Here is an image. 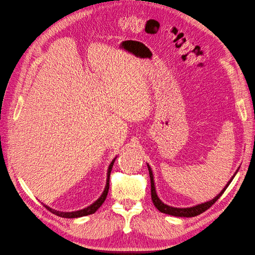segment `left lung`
<instances>
[{"label": "left lung", "instance_id": "8db88e82", "mask_svg": "<svg viewBox=\"0 0 255 255\" xmlns=\"http://www.w3.org/2000/svg\"><path fill=\"white\" fill-rule=\"evenodd\" d=\"M148 169H149V174H150V180H151V198H152L153 204L155 205V207L161 213L167 214V215H171V216H175V217H187V218L188 217H195V216H198L200 214H202L203 212H205L206 210H208V208H210L221 197L223 192L226 191L227 187L229 186L230 183L232 182V180L234 179V176L236 175V173L238 171V169H237V171L234 173V175L232 176V179H231L228 182V184L226 185V187L220 191V194H218L214 199H212L211 201H207L205 203H201V204H198V205L191 206V207L177 208V207L169 206V205L165 204L164 202H161V200L157 197L156 189H155V184H154V176H153V173H152V170H151V167L149 165H148Z\"/></svg>", "mask_w": 255, "mask_h": 255}]
</instances>
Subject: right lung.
Listing matches in <instances>:
<instances>
[{
	"label": "right lung",
	"instance_id": "add662e5",
	"mask_svg": "<svg viewBox=\"0 0 255 255\" xmlns=\"http://www.w3.org/2000/svg\"><path fill=\"white\" fill-rule=\"evenodd\" d=\"M115 159L116 158H114L112 160V163H111L109 169H107V179H106V185H105L104 191L102 192L101 197H100L96 202H94L91 205L87 206L86 208H84V210H80V211H76V212H59V211L52 210L51 207H49L47 205H45V207H47L48 210H50L53 214H55V215L59 216V217H63V218H79V217H83V216H87V215H91V214L96 213L98 208L103 204V202L105 201V199L107 197V194H109L110 176H111V172H112V168H113L114 163H115Z\"/></svg>",
	"mask_w": 255,
	"mask_h": 255
}]
</instances>
